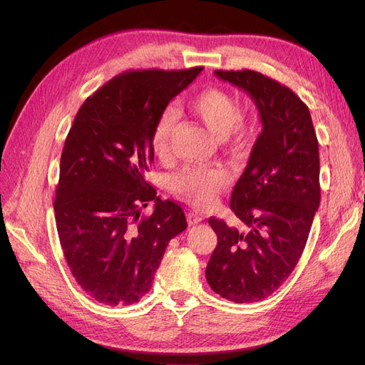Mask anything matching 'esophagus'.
<instances>
[{
  "label": "esophagus",
  "instance_id": "1",
  "mask_svg": "<svg viewBox=\"0 0 365 365\" xmlns=\"http://www.w3.org/2000/svg\"><path fill=\"white\" fill-rule=\"evenodd\" d=\"M202 219H204V217H202L201 215H196V213H193V212L187 213V220H189L190 225H195V224H197V222H201Z\"/></svg>",
  "mask_w": 365,
  "mask_h": 365
}]
</instances>
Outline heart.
<instances>
[{
    "label": "heart",
    "instance_id": "b5f03b06",
    "mask_svg": "<svg viewBox=\"0 0 365 365\" xmlns=\"http://www.w3.org/2000/svg\"><path fill=\"white\" fill-rule=\"evenodd\" d=\"M187 108L212 130L222 143L242 145L252 129L240 115L237 98L220 88H207L193 96ZM178 123L175 109H165L160 115L152 134V148L160 158L169 153L173 132ZM227 175L217 168H185L172 176L173 192L197 208H207L215 204L219 192L227 185Z\"/></svg>",
    "mask_w": 365,
    "mask_h": 365
}]
</instances>
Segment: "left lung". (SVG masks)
Listing matches in <instances>:
<instances>
[{
	"instance_id": "8db88e82",
	"label": "left lung",
	"mask_w": 365,
	"mask_h": 365,
	"mask_svg": "<svg viewBox=\"0 0 365 365\" xmlns=\"http://www.w3.org/2000/svg\"><path fill=\"white\" fill-rule=\"evenodd\" d=\"M215 74L252 98L262 132L231 193L240 225L208 219L217 245L205 277L230 302H260L289 277L306 247L322 197L318 140L309 108L288 86L252 70Z\"/></svg>"
}]
</instances>
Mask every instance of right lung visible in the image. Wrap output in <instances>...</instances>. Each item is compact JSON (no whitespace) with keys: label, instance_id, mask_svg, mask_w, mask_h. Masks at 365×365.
Returning a JSON list of instances; mask_svg holds the SVG:
<instances>
[{"label":"right lung","instance_id":"add662e5","mask_svg":"<svg viewBox=\"0 0 365 365\" xmlns=\"http://www.w3.org/2000/svg\"><path fill=\"white\" fill-rule=\"evenodd\" d=\"M202 70L121 73L76 114L53 205L73 277L98 303L128 306L146 295L170 239L187 228L182 208L160 200L145 172L160 115ZM149 200L154 213L141 217Z\"/></svg>","mask_w":365,"mask_h":365}]
</instances>
